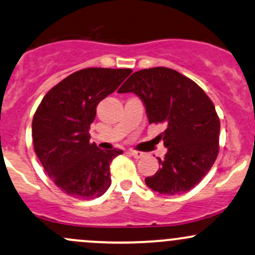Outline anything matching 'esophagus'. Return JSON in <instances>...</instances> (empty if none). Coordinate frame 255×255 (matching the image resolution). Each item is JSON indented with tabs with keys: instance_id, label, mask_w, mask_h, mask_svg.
Instances as JSON below:
<instances>
[{
	"instance_id": "obj_1",
	"label": "esophagus",
	"mask_w": 255,
	"mask_h": 255,
	"mask_svg": "<svg viewBox=\"0 0 255 255\" xmlns=\"http://www.w3.org/2000/svg\"><path fill=\"white\" fill-rule=\"evenodd\" d=\"M129 153L134 158H141L142 156H144V152H141V151H136V150H130Z\"/></svg>"
}]
</instances>
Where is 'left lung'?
Wrapping results in <instances>:
<instances>
[{
	"label": "left lung",
	"mask_w": 255,
	"mask_h": 255,
	"mask_svg": "<svg viewBox=\"0 0 255 255\" xmlns=\"http://www.w3.org/2000/svg\"><path fill=\"white\" fill-rule=\"evenodd\" d=\"M136 94L142 100L149 123H163L157 136L167 153L159 169L145 178L146 185L162 195H180L202 180L219 152L220 121L214 104L202 88L168 68L136 71L119 93Z\"/></svg>",
	"instance_id": "obj_1"
}]
</instances>
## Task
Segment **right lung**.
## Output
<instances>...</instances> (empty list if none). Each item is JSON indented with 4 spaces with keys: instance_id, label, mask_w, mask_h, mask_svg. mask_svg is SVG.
Segmentation results:
<instances>
[{
    "instance_id": "add662e5",
    "label": "right lung",
    "mask_w": 255,
    "mask_h": 255,
    "mask_svg": "<svg viewBox=\"0 0 255 255\" xmlns=\"http://www.w3.org/2000/svg\"><path fill=\"white\" fill-rule=\"evenodd\" d=\"M130 69L88 68L53 87L33 115V149L49 178L64 194L80 200L104 195L110 163L122 150H102L91 142L97 106L117 89Z\"/></svg>"
}]
</instances>
